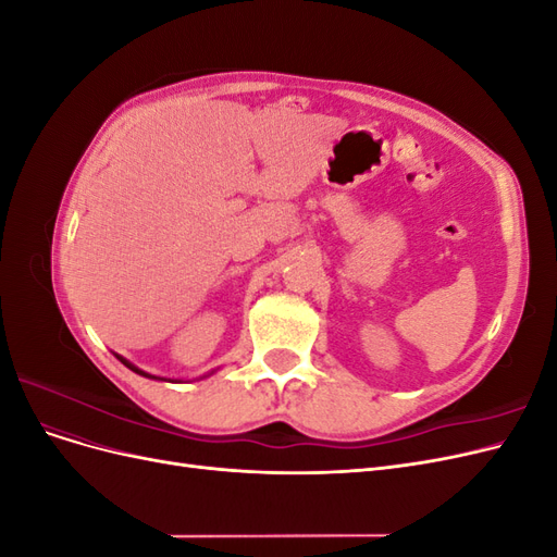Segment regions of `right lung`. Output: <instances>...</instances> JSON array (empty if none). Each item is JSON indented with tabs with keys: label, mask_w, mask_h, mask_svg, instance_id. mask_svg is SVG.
<instances>
[{
	"label": "right lung",
	"mask_w": 557,
	"mask_h": 557,
	"mask_svg": "<svg viewBox=\"0 0 557 557\" xmlns=\"http://www.w3.org/2000/svg\"><path fill=\"white\" fill-rule=\"evenodd\" d=\"M115 358H117V360H121V362H123V364H125V367H127V369H132V372H137V374H141V376H146V379H158V376H150V374H146V372H141V369H139V367H134V364H132V362H129V360H125V358H123V356H115ZM160 381H166V379H160Z\"/></svg>",
	"instance_id": "obj_1"
}]
</instances>
